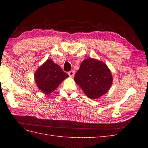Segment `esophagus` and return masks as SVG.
Here are the masks:
<instances>
[{"instance_id": "1", "label": "esophagus", "mask_w": 148, "mask_h": 148, "mask_svg": "<svg viewBox=\"0 0 148 148\" xmlns=\"http://www.w3.org/2000/svg\"><path fill=\"white\" fill-rule=\"evenodd\" d=\"M74 74H75V72L74 71H72L68 72V74L71 77H73L74 76Z\"/></svg>"}]
</instances>
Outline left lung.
Returning <instances> with one entry per match:
<instances>
[{
	"instance_id": "obj_1",
	"label": "left lung",
	"mask_w": 148,
	"mask_h": 148,
	"mask_svg": "<svg viewBox=\"0 0 148 148\" xmlns=\"http://www.w3.org/2000/svg\"><path fill=\"white\" fill-rule=\"evenodd\" d=\"M74 81L90 99L105 94L112 85V77L104 63L95 59H85L74 76Z\"/></svg>"
}]
</instances>
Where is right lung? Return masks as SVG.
<instances>
[{
  "label": "right lung",
  "instance_id": "obj_1",
  "mask_svg": "<svg viewBox=\"0 0 148 148\" xmlns=\"http://www.w3.org/2000/svg\"><path fill=\"white\" fill-rule=\"evenodd\" d=\"M35 79L40 90L46 95L53 92L69 75L51 60H48L37 69Z\"/></svg>",
  "mask_w": 148,
  "mask_h": 148
}]
</instances>
